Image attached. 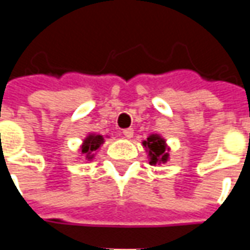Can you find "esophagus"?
I'll return each instance as SVG.
<instances>
[{
  "label": "esophagus",
  "mask_w": 250,
  "mask_h": 250,
  "mask_svg": "<svg viewBox=\"0 0 250 250\" xmlns=\"http://www.w3.org/2000/svg\"><path fill=\"white\" fill-rule=\"evenodd\" d=\"M123 135H125L127 139H131V138L134 136V130H132V128H125V130L123 131Z\"/></svg>",
  "instance_id": "esophagus-1"
}]
</instances>
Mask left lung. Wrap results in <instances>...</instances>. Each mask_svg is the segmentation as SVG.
Instances as JSON below:
<instances>
[{"instance_id": "1", "label": "left lung", "mask_w": 250, "mask_h": 250, "mask_svg": "<svg viewBox=\"0 0 250 250\" xmlns=\"http://www.w3.org/2000/svg\"><path fill=\"white\" fill-rule=\"evenodd\" d=\"M142 146L147 152L148 162L152 166H161L170 161V146L162 135L150 134L146 141L142 142Z\"/></svg>"}]
</instances>
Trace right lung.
<instances>
[{
    "mask_svg": "<svg viewBox=\"0 0 250 250\" xmlns=\"http://www.w3.org/2000/svg\"><path fill=\"white\" fill-rule=\"evenodd\" d=\"M104 136L96 132H89L84 139L82 145L79 146V152H82V155L87 161H93L96 152L100 150V147L104 145Z\"/></svg>",
    "mask_w": 250,
    "mask_h": 250,
    "instance_id": "obj_1",
    "label": "right lung"
}]
</instances>
